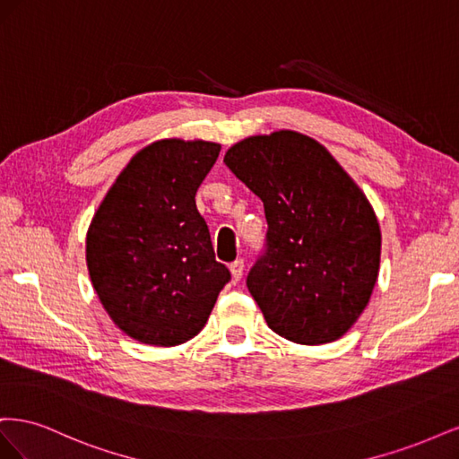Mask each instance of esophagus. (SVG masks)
Returning <instances> with one entry per match:
<instances>
[{
  "mask_svg": "<svg viewBox=\"0 0 459 459\" xmlns=\"http://www.w3.org/2000/svg\"><path fill=\"white\" fill-rule=\"evenodd\" d=\"M243 270H245V262H243V258H238L235 262H231L230 272H231L233 281H239V280H241V277H243Z\"/></svg>",
  "mask_w": 459,
  "mask_h": 459,
  "instance_id": "34e87169",
  "label": "esophagus"
}]
</instances>
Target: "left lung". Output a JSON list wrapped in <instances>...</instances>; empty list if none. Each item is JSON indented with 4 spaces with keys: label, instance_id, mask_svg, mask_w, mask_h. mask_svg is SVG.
Masks as SVG:
<instances>
[{
    "label": "left lung",
    "instance_id": "left-lung-1",
    "mask_svg": "<svg viewBox=\"0 0 459 459\" xmlns=\"http://www.w3.org/2000/svg\"><path fill=\"white\" fill-rule=\"evenodd\" d=\"M224 162L264 203L268 251L247 287L277 335L341 339L366 310L381 262V228L364 191L331 152L295 130L251 135Z\"/></svg>",
    "mask_w": 459,
    "mask_h": 459
}]
</instances>
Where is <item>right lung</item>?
<instances>
[{
    "label": "right lung",
    "instance_id": "obj_1",
    "mask_svg": "<svg viewBox=\"0 0 459 459\" xmlns=\"http://www.w3.org/2000/svg\"><path fill=\"white\" fill-rule=\"evenodd\" d=\"M220 143L159 140L137 151L86 235L90 280L128 337L176 346L204 327L230 270L216 262L195 193Z\"/></svg>",
    "mask_w": 459,
    "mask_h": 459
}]
</instances>
